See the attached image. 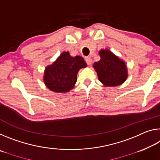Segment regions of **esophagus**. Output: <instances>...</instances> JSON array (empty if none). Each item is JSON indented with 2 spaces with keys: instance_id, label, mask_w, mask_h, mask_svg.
I'll use <instances>...</instances> for the list:
<instances>
[{
  "instance_id": "34e87169",
  "label": "esophagus",
  "mask_w": 160,
  "mask_h": 160,
  "mask_svg": "<svg viewBox=\"0 0 160 160\" xmlns=\"http://www.w3.org/2000/svg\"><path fill=\"white\" fill-rule=\"evenodd\" d=\"M85 61L88 65H90L92 63V58L90 57H86L85 58Z\"/></svg>"
}]
</instances>
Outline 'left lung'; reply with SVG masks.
Instances as JSON below:
<instances>
[{
  "label": "left lung",
  "instance_id": "8db88e82",
  "mask_svg": "<svg viewBox=\"0 0 160 160\" xmlns=\"http://www.w3.org/2000/svg\"><path fill=\"white\" fill-rule=\"evenodd\" d=\"M101 59L93 64L99 80L105 87L121 85L128 78V69L125 61L109 49L99 51Z\"/></svg>",
  "mask_w": 160,
  "mask_h": 160
}]
</instances>
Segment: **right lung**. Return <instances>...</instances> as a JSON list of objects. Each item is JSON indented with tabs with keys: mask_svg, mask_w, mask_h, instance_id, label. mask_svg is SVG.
<instances>
[{
	"mask_svg": "<svg viewBox=\"0 0 160 160\" xmlns=\"http://www.w3.org/2000/svg\"><path fill=\"white\" fill-rule=\"evenodd\" d=\"M86 67L87 63L82 57L71 56L68 51H64L52 64L46 67L43 80L51 91L68 92L77 82L78 71Z\"/></svg>",
	"mask_w": 160,
	"mask_h": 160,
	"instance_id": "add662e5",
	"label": "right lung"
}]
</instances>
